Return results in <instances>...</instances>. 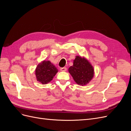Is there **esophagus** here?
Segmentation results:
<instances>
[{
  "mask_svg": "<svg viewBox=\"0 0 131 131\" xmlns=\"http://www.w3.org/2000/svg\"><path fill=\"white\" fill-rule=\"evenodd\" d=\"M67 69L66 67H63V68H60V70H61V71H62V72H66Z\"/></svg>",
  "mask_w": 131,
  "mask_h": 131,
  "instance_id": "1",
  "label": "esophagus"
}]
</instances>
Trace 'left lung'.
Masks as SVG:
<instances>
[{"label":"left lung","mask_w":131,"mask_h":131,"mask_svg":"<svg viewBox=\"0 0 131 131\" xmlns=\"http://www.w3.org/2000/svg\"><path fill=\"white\" fill-rule=\"evenodd\" d=\"M74 81L78 85H86L93 77L94 70L90 62L84 58L76 56L73 66L68 69Z\"/></svg>","instance_id":"1"}]
</instances>
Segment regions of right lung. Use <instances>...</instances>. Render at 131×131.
<instances>
[{
	"mask_svg": "<svg viewBox=\"0 0 131 131\" xmlns=\"http://www.w3.org/2000/svg\"><path fill=\"white\" fill-rule=\"evenodd\" d=\"M58 72V69L49 61H43L39 63L35 69L37 80L42 84H46L52 80Z\"/></svg>",
	"mask_w": 131,
	"mask_h": 131,
	"instance_id": "right-lung-1",
	"label": "right lung"
}]
</instances>
